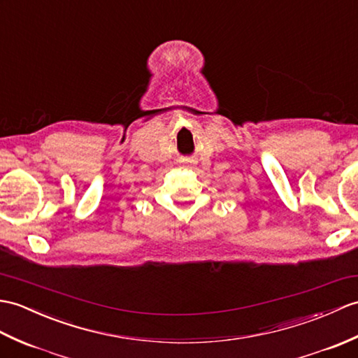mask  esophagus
Returning a JSON list of instances; mask_svg holds the SVG:
<instances>
[{
    "label": "esophagus",
    "mask_w": 358,
    "mask_h": 358,
    "mask_svg": "<svg viewBox=\"0 0 358 358\" xmlns=\"http://www.w3.org/2000/svg\"><path fill=\"white\" fill-rule=\"evenodd\" d=\"M187 166H189V164H187Z\"/></svg>",
    "instance_id": "1"
}]
</instances>
